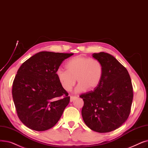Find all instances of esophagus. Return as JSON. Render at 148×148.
Wrapping results in <instances>:
<instances>
[{"label":"esophagus","instance_id":"obj_1","mask_svg":"<svg viewBox=\"0 0 148 148\" xmlns=\"http://www.w3.org/2000/svg\"><path fill=\"white\" fill-rule=\"evenodd\" d=\"M76 98H77V97H75V96H71V97H70V101H71V102L73 101Z\"/></svg>","mask_w":148,"mask_h":148}]
</instances>
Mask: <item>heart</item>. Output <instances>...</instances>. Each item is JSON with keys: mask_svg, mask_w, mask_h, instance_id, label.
Here are the masks:
<instances>
[{"mask_svg": "<svg viewBox=\"0 0 148 148\" xmlns=\"http://www.w3.org/2000/svg\"><path fill=\"white\" fill-rule=\"evenodd\" d=\"M66 70L60 68L56 71V76L62 88L69 91L79 83L76 91L86 89L92 91L98 87L103 75V67L98 60L82 55L77 56L66 63Z\"/></svg>", "mask_w": 148, "mask_h": 148, "instance_id": "1", "label": "heart"}]
</instances>
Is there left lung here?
<instances>
[{
    "label": "left lung",
    "mask_w": 148,
    "mask_h": 148,
    "mask_svg": "<svg viewBox=\"0 0 148 148\" xmlns=\"http://www.w3.org/2000/svg\"><path fill=\"white\" fill-rule=\"evenodd\" d=\"M92 56L101 64L103 75L97 88L80 95L84 101L82 115L92 131L109 132L129 117L133 99L131 80L127 69L112 55L100 52Z\"/></svg>",
    "instance_id": "obj_1"
}]
</instances>
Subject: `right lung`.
I'll return each mask as SVG.
<instances>
[{
	"instance_id": "right-lung-1",
	"label": "right lung",
	"mask_w": 148,
	"mask_h": 148,
	"mask_svg": "<svg viewBox=\"0 0 148 148\" xmlns=\"http://www.w3.org/2000/svg\"><path fill=\"white\" fill-rule=\"evenodd\" d=\"M73 53L39 52L18 69L12 94L17 115L31 130L43 131L60 120L70 97L61 86L56 71Z\"/></svg>"
}]
</instances>
